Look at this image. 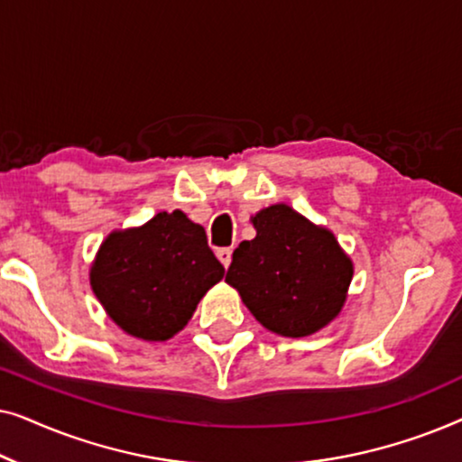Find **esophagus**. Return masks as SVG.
Masks as SVG:
<instances>
[{"mask_svg": "<svg viewBox=\"0 0 462 462\" xmlns=\"http://www.w3.org/2000/svg\"><path fill=\"white\" fill-rule=\"evenodd\" d=\"M231 254H233V250L231 248H218L217 250V256H218V261L223 263V267L226 269L231 264Z\"/></svg>", "mask_w": 462, "mask_h": 462, "instance_id": "obj_1", "label": "esophagus"}]
</instances>
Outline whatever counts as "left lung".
<instances>
[{
  "label": "left lung",
  "mask_w": 462,
  "mask_h": 462,
  "mask_svg": "<svg viewBox=\"0 0 462 462\" xmlns=\"http://www.w3.org/2000/svg\"><path fill=\"white\" fill-rule=\"evenodd\" d=\"M256 237L233 252L225 282L250 313L282 337L300 338L330 324L343 309L353 263L326 226L286 204L252 217Z\"/></svg>",
  "instance_id": "8db88e82"
}]
</instances>
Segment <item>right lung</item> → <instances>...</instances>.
I'll use <instances>...</instances> for the list:
<instances>
[{"label":"right lung","instance_id":"1","mask_svg":"<svg viewBox=\"0 0 462 462\" xmlns=\"http://www.w3.org/2000/svg\"><path fill=\"white\" fill-rule=\"evenodd\" d=\"M225 275L201 225L185 212H160L143 226L113 231L90 269L100 305L124 332L168 340Z\"/></svg>","mask_w":462,"mask_h":462}]
</instances>
